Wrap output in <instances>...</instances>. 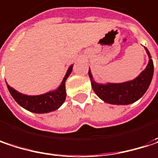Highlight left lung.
<instances>
[{"instance_id":"left-lung-1","label":"left lung","mask_w":158,"mask_h":158,"mask_svg":"<svg viewBox=\"0 0 158 158\" xmlns=\"http://www.w3.org/2000/svg\"><path fill=\"white\" fill-rule=\"evenodd\" d=\"M145 50L149 58L148 64L133 80L123 83L98 84L93 79L89 69V76L96 95L103 101L113 105H128L138 100L148 90L154 74V64L151 60L150 53L147 48H145Z\"/></svg>"}]
</instances>
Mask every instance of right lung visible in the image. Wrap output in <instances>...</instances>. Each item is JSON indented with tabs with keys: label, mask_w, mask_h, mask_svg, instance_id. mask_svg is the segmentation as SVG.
I'll use <instances>...</instances> for the list:
<instances>
[{
	"label": "right lung",
	"mask_w": 158,
	"mask_h": 158,
	"mask_svg": "<svg viewBox=\"0 0 158 158\" xmlns=\"http://www.w3.org/2000/svg\"><path fill=\"white\" fill-rule=\"evenodd\" d=\"M73 65H71L66 75L62 80L60 87L53 90L42 95L38 96H28L24 94L20 93L17 90H15L13 88L7 85L8 89L10 95L14 98V100L22 108L33 112V113H49L51 111H54L60 108L65 101L66 98V89H65V82L68 77L70 75L72 71Z\"/></svg>",
	"instance_id": "right-lung-1"
}]
</instances>
